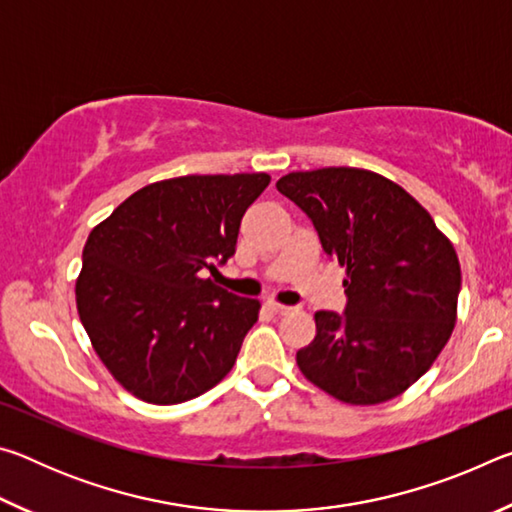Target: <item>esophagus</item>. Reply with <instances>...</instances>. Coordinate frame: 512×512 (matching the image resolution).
<instances>
[{
	"instance_id": "1",
	"label": "esophagus",
	"mask_w": 512,
	"mask_h": 512,
	"mask_svg": "<svg viewBox=\"0 0 512 512\" xmlns=\"http://www.w3.org/2000/svg\"><path fill=\"white\" fill-rule=\"evenodd\" d=\"M266 307L271 309V311H275V314H280V316H284V314H291V311L296 309V307L282 305V302H275V300H266Z\"/></svg>"
}]
</instances>
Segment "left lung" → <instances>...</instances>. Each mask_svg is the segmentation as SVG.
Here are the masks:
<instances>
[{
    "label": "left lung",
    "instance_id": "left-lung-1",
    "mask_svg": "<svg viewBox=\"0 0 512 512\" xmlns=\"http://www.w3.org/2000/svg\"><path fill=\"white\" fill-rule=\"evenodd\" d=\"M275 187L348 273L345 311H316L314 341L296 354L300 372L345 404L393 400L452 336L461 291L452 241L409 192L366 169L293 171Z\"/></svg>",
    "mask_w": 512,
    "mask_h": 512
}]
</instances>
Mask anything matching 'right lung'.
<instances>
[{
    "label": "right lung",
    "mask_w": 512,
    "mask_h": 512,
    "mask_svg": "<svg viewBox=\"0 0 512 512\" xmlns=\"http://www.w3.org/2000/svg\"><path fill=\"white\" fill-rule=\"evenodd\" d=\"M268 173L180 176L128 196L90 232L76 307L94 352L128 393L180 404L235 366L259 302L207 277L235 255Z\"/></svg>",
    "instance_id": "obj_1"
}]
</instances>
